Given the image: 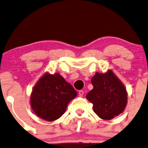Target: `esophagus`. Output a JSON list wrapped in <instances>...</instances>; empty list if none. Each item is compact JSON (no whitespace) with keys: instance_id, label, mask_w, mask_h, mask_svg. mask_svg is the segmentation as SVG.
Returning a JSON list of instances; mask_svg holds the SVG:
<instances>
[{"instance_id":"esophagus-1","label":"esophagus","mask_w":148,"mask_h":148,"mask_svg":"<svg viewBox=\"0 0 148 148\" xmlns=\"http://www.w3.org/2000/svg\"><path fill=\"white\" fill-rule=\"evenodd\" d=\"M83 95H84V91L83 90H80L79 92V97H82L83 96Z\"/></svg>"}]
</instances>
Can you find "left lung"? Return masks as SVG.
Masks as SVG:
<instances>
[{"instance_id": "1", "label": "left lung", "mask_w": 148, "mask_h": 148, "mask_svg": "<svg viewBox=\"0 0 148 148\" xmlns=\"http://www.w3.org/2000/svg\"><path fill=\"white\" fill-rule=\"evenodd\" d=\"M94 88L86 98L93 104L97 115L110 120L124 112L127 104V92L124 84L112 70L97 72L92 78Z\"/></svg>"}]
</instances>
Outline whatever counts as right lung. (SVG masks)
<instances>
[{
	"label": "right lung",
	"instance_id": "right-lung-1",
	"mask_svg": "<svg viewBox=\"0 0 148 148\" xmlns=\"http://www.w3.org/2000/svg\"><path fill=\"white\" fill-rule=\"evenodd\" d=\"M77 95L73 86L59 73L47 71L34 85L30 104L37 117L52 122L63 115L69 103Z\"/></svg>",
	"mask_w": 148,
	"mask_h": 148
}]
</instances>
